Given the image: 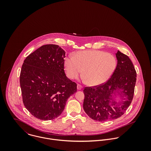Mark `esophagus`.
Here are the masks:
<instances>
[{"instance_id": "1", "label": "esophagus", "mask_w": 151, "mask_h": 151, "mask_svg": "<svg viewBox=\"0 0 151 151\" xmlns=\"http://www.w3.org/2000/svg\"><path fill=\"white\" fill-rule=\"evenodd\" d=\"M82 88H83V86L81 85H80L79 84H77V89L78 90H81Z\"/></svg>"}]
</instances>
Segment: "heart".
<instances>
[{
	"label": "heart",
	"instance_id": "1",
	"mask_svg": "<svg viewBox=\"0 0 151 151\" xmlns=\"http://www.w3.org/2000/svg\"><path fill=\"white\" fill-rule=\"evenodd\" d=\"M65 71L70 79L77 78L83 73L91 86L106 83L113 74L116 61L111 55L100 50L81 51L65 58Z\"/></svg>",
	"mask_w": 151,
	"mask_h": 151
}]
</instances>
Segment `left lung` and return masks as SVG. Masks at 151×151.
Masks as SVG:
<instances>
[{
    "mask_svg": "<svg viewBox=\"0 0 151 151\" xmlns=\"http://www.w3.org/2000/svg\"><path fill=\"white\" fill-rule=\"evenodd\" d=\"M116 56L117 66L108 81L99 86H86L83 91L84 110L89 117L96 121L106 122L121 117L133 99L137 80L134 65L129 58L119 50ZM116 92L122 98L119 103L113 98Z\"/></svg>",
    "mask_w": 151,
    "mask_h": 151,
    "instance_id": "1",
    "label": "left lung"
}]
</instances>
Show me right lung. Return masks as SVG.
<instances>
[{
  "instance_id": "add662e5",
  "label": "right lung",
  "mask_w": 151,
  "mask_h": 151,
  "mask_svg": "<svg viewBox=\"0 0 151 151\" xmlns=\"http://www.w3.org/2000/svg\"><path fill=\"white\" fill-rule=\"evenodd\" d=\"M65 50L45 45L28 55L22 65L20 83L23 104L35 117L50 120L59 116L77 84L65 73Z\"/></svg>"
}]
</instances>
